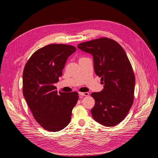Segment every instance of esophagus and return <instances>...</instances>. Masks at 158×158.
Instances as JSON below:
<instances>
[{
	"label": "esophagus",
	"mask_w": 158,
	"mask_h": 158,
	"mask_svg": "<svg viewBox=\"0 0 158 158\" xmlns=\"http://www.w3.org/2000/svg\"><path fill=\"white\" fill-rule=\"evenodd\" d=\"M79 95L80 96H88L89 95L88 92H79Z\"/></svg>",
	"instance_id": "1"
}]
</instances>
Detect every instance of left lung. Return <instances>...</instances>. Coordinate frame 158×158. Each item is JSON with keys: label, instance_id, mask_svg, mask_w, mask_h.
<instances>
[{"label": "left lung", "instance_id": "1", "mask_svg": "<svg viewBox=\"0 0 158 158\" xmlns=\"http://www.w3.org/2000/svg\"><path fill=\"white\" fill-rule=\"evenodd\" d=\"M78 48L93 56L95 73L103 84L102 91L91 94L95 102L94 119L106 127L118 125L130 110L135 92V74L125 51L107 37L82 43Z\"/></svg>", "mask_w": 158, "mask_h": 158}]
</instances>
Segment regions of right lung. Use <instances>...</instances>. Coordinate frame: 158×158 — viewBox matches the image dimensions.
<instances>
[{"label":"right lung","mask_w":158,"mask_h":158,"mask_svg":"<svg viewBox=\"0 0 158 158\" xmlns=\"http://www.w3.org/2000/svg\"><path fill=\"white\" fill-rule=\"evenodd\" d=\"M76 50L69 45L45 46L31 56L23 69V97L35 121L47 131L57 132L67 126L78 100L76 92L58 94L54 85Z\"/></svg>","instance_id":"1"}]
</instances>
